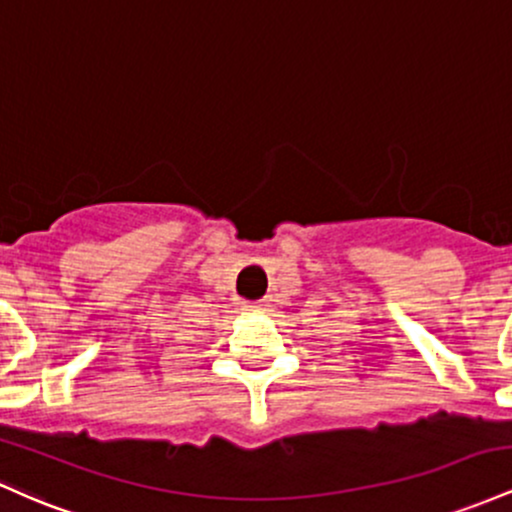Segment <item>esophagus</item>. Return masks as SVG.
<instances>
[{
  "label": "esophagus",
  "mask_w": 512,
  "mask_h": 512,
  "mask_svg": "<svg viewBox=\"0 0 512 512\" xmlns=\"http://www.w3.org/2000/svg\"><path fill=\"white\" fill-rule=\"evenodd\" d=\"M244 309H254V312H258V309H266V302H244Z\"/></svg>",
  "instance_id": "1"
}]
</instances>
